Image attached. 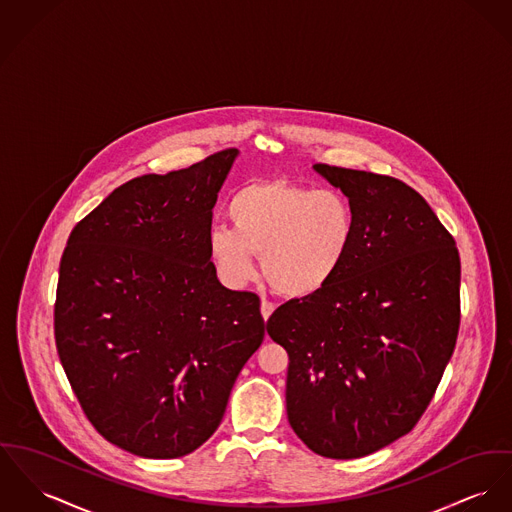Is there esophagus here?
Returning a JSON list of instances; mask_svg holds the SVG:
<instances>
[{
	"label": "esophagus",
	"mask_w": 512,
	"mask_h": 512,
	"mask_svg": "<svg viewBox=\"0 0 512 512\" xmlns=\"http://www.w3.org/2000/svg\"><path fill=\"white\" fill-rule=\"evenodd\" d=\"M273 312H275V304L269 302V300H263L261 302V315H263V319L267 321L273 315Z\"/></svg>",
	"instance_id": "1"
}]
</instances>
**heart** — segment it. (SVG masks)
Returning <instances> with one entry per match:
<instances>
[{
	"mask_svg": "<svg viewBox=\"0 0 512 512\" xmlns=\"http://www.w3.org/2000/svg\"><path fill=\"white\" fill-rule=\"evenodd\" d=\"M234 226L208 234V259L230 288L255 275V255L269 284L286 298H312L343 271L356 234L347 195L288 181H255L228 204Z\"/></svg>",
	"mask_w": 512,
	"mask_h": 512,
	"instance_id": "heart-1",
	"label": "heart"
}]
</instances>
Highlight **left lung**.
<instances>
[{
    "mask_svg": "<svg viewBox=\"0 0 512 512\" xmlns=\"http://www.w3.org/2000/svg\"><path fill=\"white\" fill-rule=\"evenodd\" d=\"M314 169L353 204V251L323 292L275 310L267 331L290 360V427L315 454L353 460L409 433L429 407L460 329V255L403 181Z\"/></svg>",
    "mask_w": 512,
    "mask_h": 512,
    "instance_id": "left-lung-1",
    "label": "left lung"
}]
</instances>
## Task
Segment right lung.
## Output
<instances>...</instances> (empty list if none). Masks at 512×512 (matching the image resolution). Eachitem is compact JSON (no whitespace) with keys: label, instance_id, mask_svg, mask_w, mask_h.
Returning a JSON list of instances; mask_svg holds the SVG:
<instances>
[{"label":"right lung","instance_id":"add662e5","mask_svg":"<svg viewBox=\"0 0 512 512\" xmlns=\"http://www.w3.org/2000/svg\"><path fill=\"white\" fill-rule=\"evenodd\" d=\"M237 154L136 177L68 237L56 349L91 425L130 454L197 450L263 343L257 294L222 286L208 259L212 208Z\"/></svg>","mask_w":512,"mask_h":512}]
</instances>
